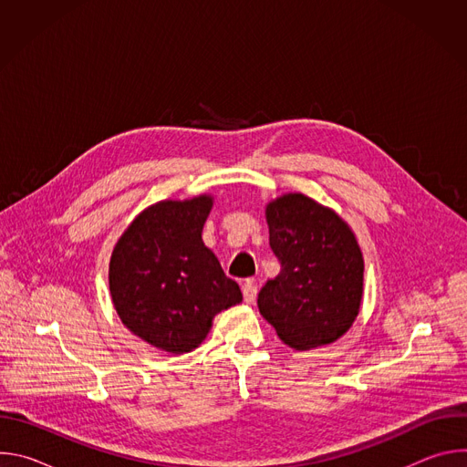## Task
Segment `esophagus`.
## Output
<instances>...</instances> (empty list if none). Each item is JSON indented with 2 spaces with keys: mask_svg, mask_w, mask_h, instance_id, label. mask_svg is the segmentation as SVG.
Wrapping results in <instances>:
<instances>
[{
  "mask_svg": "<svg viewBox=\"0 0 467 467\" xmlns=\"http://www.w3.org/2000/svg\"><path fill=\"white\" fill-rule=\"evenodd\" d=\"M256 292H258V288H256V285L253 283V281H247L244 286H242V294H244V301L247 303V305H253L254 303V299H256Z\"/></svg>",
  "mask_w": 467,
  "mask_h": 467,
  "instance_id": "obj_1",
  "label": "esophagus"
}]
</instances>
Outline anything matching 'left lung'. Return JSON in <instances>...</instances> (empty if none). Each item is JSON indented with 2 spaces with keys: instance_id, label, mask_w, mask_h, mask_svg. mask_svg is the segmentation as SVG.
Wrapping results in <instances>:
<instances>
[{
  "instance_id": "8db88e82",
  "label": "left lung",
  "mask_w": 467,
  "mask_h": 467,
  "mask_svg": "<svg viewBox=\"0 0 467 467\" xmlns=\"http://www.w3.org/2000/svg\"><path fill=\"white\" fill-rule=\"evenodd\" d=\"M270 245L281 274L258 294V310L297 351L337 342L358 316L364 258L351 227L305 193L265 207Z\"/></svg>"
}]
</instances>
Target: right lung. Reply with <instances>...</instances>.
Masks as SVG:
<instances>
[{
  "label": "right lung",
  "instance_id": "add662e5",
  "mask_svg": "<svg viewBox=\"0 0 467 467\" xmlns=\"http://www.w3.org/2000/svg\"><path fill=\"white\" fill-rule=\"evenodd\" d=\"M213 197L159 202L114 245L109 288L121 323L150 346L181 355L202 344L218 312L242 301L216 254L203 244Z\"/></svg>",
  "mask_w": 467,
  "mask_h": 467
}]
</instances>
